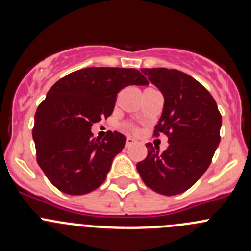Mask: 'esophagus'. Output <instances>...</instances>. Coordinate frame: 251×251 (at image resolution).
Here are the masks:
<instances>
[{
    "label": "esophagus",
    "mask_w": 251,
    "mask_h": 251,
    "mask_svg": "<svg viewBox=\"0 0 251 251\" xmlns=\"http://www.w3.org/2000/svg\"><path fill=\"white\" fill-rule=\"evenodd\" d=\"M133 143H136L135 138H132V137L126 138V146H131V144H133Z\"/></svg>",
    "instance_id": "34e87169"
}]
</instances>
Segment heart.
Instances as JSON below:
<instances>
[{
	"mask_svg": "<svg viewBox=\"0 0 251 251\" xmlns=\"http://www.w3.org/2000/svg\"><path fill=\"white\" fill-rule=\"evenodd\" d=\"M149 88H151V87H149ZM125 127H126V128H128V130H135V128H133L132 126H131V125H126Z\"/></svg>",
	"mask_w": 251,
	"mask_h": 251,
	"instance_id": "1",
	"label": "heart"
}]
</instances>
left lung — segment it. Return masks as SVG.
Returning <instances> with one entry per match:
<instances>
[{
    "mask_svg": "<svg viewBox=\"0 0 251 251\" xmlns=\"http://www.w3.org/2000/svg\"><path fill=\"white\" fill-rule=\"evenodd\" d=\"M164 96V109L154 135L168 136L169 147L159 153L147 143L148 154L137 164L147 187L164 196L191 188L209 168L219 146L222 118L209 91L176 69H141Z\"/></svg>",
    "mask_w": 251,
    "mask_h": 251,
    "instance_id": "1",
    "label": "left lung"
}]
</instances>
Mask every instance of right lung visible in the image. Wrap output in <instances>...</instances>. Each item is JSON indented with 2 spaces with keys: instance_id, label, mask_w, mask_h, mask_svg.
Returning <instances> with one entry per match:
<instances>
[{
  "instance_id": "right-lung-1",
  "label": "right lung",
  "mask_w": 251,
  "mask_h": 251,
  "mask_svg": "<svg viewBox=\"0 0 251 251\" xmlns=\"http://www.w3.org/2000/svg\"><path fill=\"white\" fill-rule=\"evenodd\" d=\"M130 85H148L136 69L86 68L54 83L35 114L32 138L37 164L63 193L81 196L104 182L126 137L108 131L93 138L91 127L111 115L118 92Z\"/></svg>"
}]
</instances>
